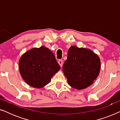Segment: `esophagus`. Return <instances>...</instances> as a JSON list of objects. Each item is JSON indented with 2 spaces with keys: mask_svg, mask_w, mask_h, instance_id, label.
Returning a JSON list of instances; mask_svg holds the SVG:
<instances>
[{
  "mask_svg": "<svg viewBox=\"0 0 120 120\" xmlns=\"http://www.w3.org/2000/svg\"><path fill=\"white\" fill-rule=\"evenodd\" d=\"M58 63L59 64H60V67H62V66H63V60H59L58 61Z\"/></svg>",
  "mask_w": 120,
  "mask_h": 120,
  "instance_id": "34e87169",
  "label": "esophagus"
}]
</instances>
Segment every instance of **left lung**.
Listing matches in <instances>:
<instances>
[{
  "label": "left lung",
  "mask_w": 120,
  "mask_h": 120,
  "mask_svg": "<svg viewBox=\"0 0 120 120\" xmlns=\"http://www.w3.org/2000/svg\"><path fill=\"white\" fill-rule=\"evenodd\" d=\"M62 69L68 84L75 89L82 90L92 84L98 77L101 62L91 50L71 46Z\"/></svg>",
  "instance_id": "8db88e82"
}]
</instances>
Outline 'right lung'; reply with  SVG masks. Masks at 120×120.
<instances>
[{
    "mask_svg": "<svg viewBox=\"0 0 120 120\" xmlns=\"http://www.w3.org/2000/svg\"><path fill=\"white\" fill-rule=\"evenodd\" d=\"M60 69L53 52L45 46L28 51L19 60L21 76L27 84L35 88L48 84Z\"/></svg>",
    "mask_w": 120,
    "mask_h": 120,
    "instance_id": "1",
    "label": "right lung"
}]
</instances>
